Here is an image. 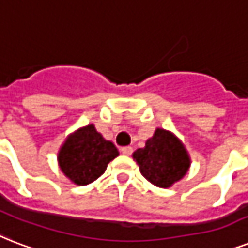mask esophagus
Listing matches in <instances>:
<instances>
[{
  "label": "esophagus",
  "instance_id": "obj_1",
  "mask_svg": "<svg viewBox=\"0 0 248 248\" xmlns=\"http://www.w3.org/2000/svg\"><path fill=\"white\" fill-rule=\"evenodd\" d=\"M120 151H122V154L124 155H130L132 154V151H133V149H132L130 146H125V147H122Z\"/></svg>",
  "mask_w": 248,
  "mask_h": 248
}]
</instances>
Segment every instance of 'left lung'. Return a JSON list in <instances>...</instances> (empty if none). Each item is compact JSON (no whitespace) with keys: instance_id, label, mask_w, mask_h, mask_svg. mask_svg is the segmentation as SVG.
I'll use <instances>...</instances> for the list:
<instances>
[{"instance_id":"left-lung-1","label":"left lung","mask_w":248,"mask_h":248,"mask_svg":"<svg viewBox=\"0 0 248 248\" xmlns=\"http://www.w3.org/2000/svg\"><path fill=\"white\" fill-rule=\"evenodd\" d=\"M142 176L153 185L168 189L185 177L191 164L185 145L170 130L156 128L145 147L133 153Z\"/></svg>"}]
</instances>
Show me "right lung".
I'll return each mask as SVG.
<instances>
[{
    "label": "right lung",
    "mask_w": 248,
    "mask_h": 248,
    "mask_svg": "<svg viewBox=\"0 0 248 248\" xmlns=\"http://www.w3.org/2000/svg\"><path fill=\"white\" fill-rule=\"evenodd\" d=\"M118 155L116 146L105 140L94 124H88L67 136L58 151V164L71 182L84 186L101 177Z\"/></svg>",
    "instance_id": "right-lung-1"
}]
</instances>
